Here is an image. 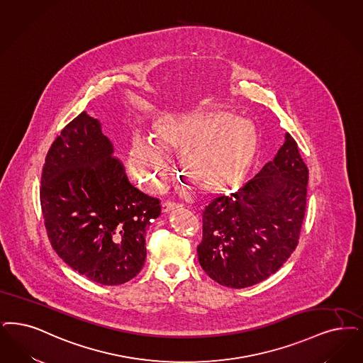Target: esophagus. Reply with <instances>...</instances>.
<instances>
[{
	"label": "esophagus",
	"instance_id": "1",
	"mask_svg": "<svg viewBox=\"0 0 363 363\" xmlns=\"http://www.w3.org/2000/svg\"><path fill=\"white\" fill-rule=\"evenodd\" d=\"M182 205L181 203H175V201H164L162 203V211L163 212H170V211H174L177 208H181Z\"/></svg>",
	"mask_w": 363,
	"mask_h": 363
}]
</instances>
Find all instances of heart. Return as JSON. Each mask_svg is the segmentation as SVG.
<instances>
[{
    "mask_svg": "<svg viewBox=\"0 0 363 363\" xmlns=\"http://www.w3.org/2000/svg\"><path fill=\"white\" fill-rule=\"evenodd\" d=\"M151 138L135 135L128 169L145 190L160 188L169 167L166 150L179 152V163L197 188L218 191L238 186L257 157L259 135L246 118L218 112L163 117L154 123Z\"/></svg>",
    "mask_w": 363,
    "mask_h": 363,
    "instance_id": "obj_1",
    "label": "heart"
}]
</instances>
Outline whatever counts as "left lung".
<instances>
[{
  "mask_svg": "<svg viewBox=\"0 0 363 363\" xmlns=\"http://www.w3.org/2000/svg\"><path fill=\"white\" fill-rule=\"evenodd\" d=\"M306 186L308 167L286 133L276 158L245 188L205 206L203 240L197 247L203 272L235 289L274 274L298 245Z\"/></svg>",
  "mask_w": 363,
  "mask_h": 363,
  "instance_id": "1",
  "label": "left lung"
}]
</instances>
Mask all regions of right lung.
Returning <instances> with one entry per match:
<instances>
[{
    "instance_id": "right-lung-1",
    "label": "right lung",
    "mask_w": 363,
    "mask_h": 363,
    "mask_svg": "<svg viewBox=\"0 0 363 363\" xmlns=\"http://www.w3.org/2000/svg\"><path fill=\"white\" fill-rule=\"evenodd\" d=\"M40 203L51 246L81 276L121 285L145 264L160 199L135 188L97 118L82 112L50 147Z\"/></svg>"
}]
</instances>
